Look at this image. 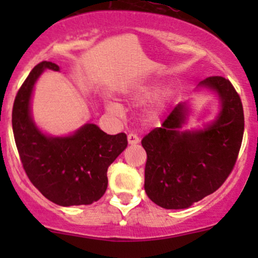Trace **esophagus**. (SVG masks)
<instances>
[{
  "label": "esophagus",
  "mask_w": 258,
  "mask_h": 258,
  "mask_svg": "<svg viewBox=\"0 0 258 258\" xmlns=\"http://www.w3.org/2000/svg\"><path fill=\"white\" fill-rule=\"evenodd\" d=\"M127 140H128L130 145H137L140 142V137L136 134H130L127 136Z\"/></svg>",
  "instance_id": "1"
}]
</instances>
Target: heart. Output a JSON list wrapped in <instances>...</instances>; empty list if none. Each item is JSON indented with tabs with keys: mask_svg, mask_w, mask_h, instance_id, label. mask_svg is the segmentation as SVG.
<instances>
[{
	"mask_svg": "<svg viewBox=\"0 0 258 258\" xmlns=\"http://www.w3.org/2000/svg\"><path fill=\"white\" fill-rule=\"evenodd\" d=\"M158 83L156 81H146V82L137 83V85L132 86L128 91L126 92V96L128 100L132 101H142L147 98L148 96L152 95L157 88ZM171 98V90L168 88H161L158 90L155 95L151 98L150 103H148L147 108H146V114L151 118L157 117L158 114L162 112L163 108L166 107V103L170 101ZM107 108L111 112H119L121 111V105L117 102H108Z\"/></svg>",
	"mask_w": 258,
	"mask_h": 258,
	"instance_id": "b5f03b06",
	"label": "heart"
}]
</instances>
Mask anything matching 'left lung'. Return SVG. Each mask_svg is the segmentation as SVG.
<instances>
[{"instance_id":"left-lung-1","label":"left lung","mask_w":258,"mask_h":258,"mask_svg":"<svg viewBox=\"0 0 258 258\" xmlns=\"http://www.w3.org/2000/svg\"><path fill=\"white\" fill-rule=\"evenodd\" d=\"M218 96L221 110L202 130L182 131L189 107L181 102L142 139L147 153L145 191L167 210L187 209L213 194L233 170L244 130L243 107L232 83L211 76L199 83Z\"/></svg>"}]
</instances>
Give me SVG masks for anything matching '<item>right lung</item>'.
<instances>
[{
	"label": "right lung",
	"instance_id": "obj_1",
	"mask_svg": "<svg viewBox=\"0 0 258 258\" xmlns=\"http://www.w3.org/2000/svg\"><path fill=\"white\" fill-rule=\"evenodd\" d=\"M45 70L59 71V67L48 61L33 67L18 90L12 110V128L23 170L53 204L91 205L107 189V168L127 147V136L123 132L107 135L95 123L83 124L64 137L41 132L31 114V97Z\"/></svg>",
	"mask_w": 258,
	"mask_h": 258
}]
</instances>
